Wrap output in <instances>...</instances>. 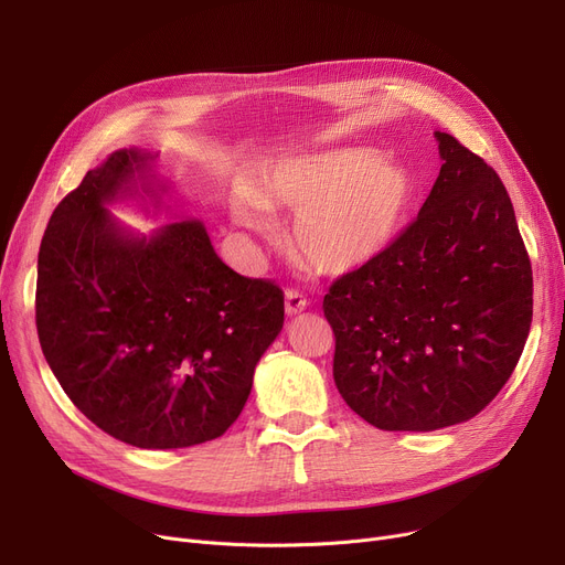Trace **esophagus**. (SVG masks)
<instances>
[{
	"mask_svg": "<svg viewBox=\"0 0 565 565\" xmlns=\"http://www.w3.org/2000/svg\"><path fill=\"white\" fill-rule=\"evenodd\" d=\"M305 309H307V298H305V295L300 290L288 288L286 290V313L295 316V313H300Z\"/></svg>",
	"mask_w": 565,
	"mask_h": 565,
	"instance_id": "esophagus-1",
	"label": "esophagus"
}]
</instances>
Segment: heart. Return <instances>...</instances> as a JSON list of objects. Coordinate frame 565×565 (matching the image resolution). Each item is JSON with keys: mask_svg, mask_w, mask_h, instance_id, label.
I'll return each instance as SVG.
<instances>
[{"mask_svg": "<svg viewBox=\"0 0 565 565\" xmlns=\"http://www.w3.org/2000/svg\"><path fill=\"white\" fill-rule=\"evenodd\" d=\"M412 178L364 148H343L286 162L267 183L268 205L300 213L295 243L322 273L343 275L387 252L405 226ZM265 202V203H266ZM264 203V204H265ZM252 192H235L233 220L270 228V213Z\"/></svg>", "mask_w": 565, "mask_h": 565, "instance_id": "obj_1", "label": "heart"}]
</instances>
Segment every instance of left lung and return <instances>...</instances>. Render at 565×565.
Wrapping results in <instances>:
<instances>
[{"mask_svg": "<svg viewBox=\"0 0 565 565\" xmlns=\"http://www.w3.org/2000/svg\"><path fill=\"white\" fill-rule=\"evenodd\" d=\"M435 137L441 169L417 220L322 300L337 390L380 430L477 417L509 382L531 328V260L507 188L456 137Z\"/></svg>", "mask_w": 565, "mask_h": 565, "instance_id": "left-lung-1", "label": "left lung"}]
</instances>
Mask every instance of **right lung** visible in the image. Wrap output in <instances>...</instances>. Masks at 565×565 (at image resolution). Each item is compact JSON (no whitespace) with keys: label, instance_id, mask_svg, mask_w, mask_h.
Returning a JSON list of instances; mask_svg holds the SVG:
<instances>
[{"label":"right lung","instance_id":"right-lung-1","mask_svg":"<svg viewBox=\"0 0 565 565\" xmlns=\"http://www.w3.org/2000/svg\"><path fill=\"white\" fill-rule=\"evenodd\" d=\"M153 156L121 148L54 207L39 252L36 330L66 396L139 449L215 439L243 412L284 328V290L233 273L199 220L132 235L107 203L156 196Z\"/></svg>","mask_w":565,"mask_h":565}]
</instances>
